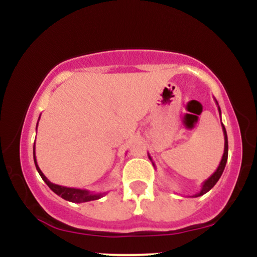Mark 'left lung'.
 <instances>
[{
  "label": "left lung",
  "instance_id": "obj_1",
  "mask_svg": "<svg viewBox=\"0 0 257 257\" xmlns=\"http://www.w3.org/2000/svg\"><path fill=\"white\" fill-rule=\"evenodd\" d=\"M215 101H216V100H215ZM216 105H217V108H219V113H220V116H221V110H220V106H219V104H217V101H216ZM221 125H222L223 138H225V149H223V155H222V158H221V162H220L219 167H217V169L215 170L213 175H211L210 178H208V179L205 180L204 182H203V184H202V187H200V191H199V192H198V193H196V194H193L192 197H200V196H203V194H205L206 192H209V191H210L211 188L214 187L215 184H216V182L219 181V179L221 178V175H222L223 170H225V167H226V163H227V157H228V140H227V133H226V128H225V125H223L222 123H221ZM149 158L151 159V162H152L153 167H155V163H153V161H152L151 156H150V155H149Z\"/></svg>",
  "mask_w": 257,
  "mask_h": 257
}]
</instances>
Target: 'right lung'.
<instances>
[{"mask_svg":"<svg viewBox=\"0 0 257 257\" xmlns=\"http://www.w3.org/2000/svg\"><path fill=\"white\" fill-rule=\"evenodd\" d=\"M40 120V118H38ZM38 124V122H37ZM36 131H37V125H36ZM34 161H35V166H36V169L38 174L41 175V178L43 179V181L48 185V187L58 196H60L61 198H64L65 200H69V202L72 203H84V202H90V200H96L101 197H104L106 192L104 193H93L89 192L87 190H81V188H73V187H65V186H60V185H55L53 182L49 181L48 179L46 178V175L41 172L40 167H38L37 161H36V155H35V144H34Z\"/></svg>","mask_w":257,"mask_h":257,"instance_id":"right-lung-1","label":"right lung"}]
</instances>
